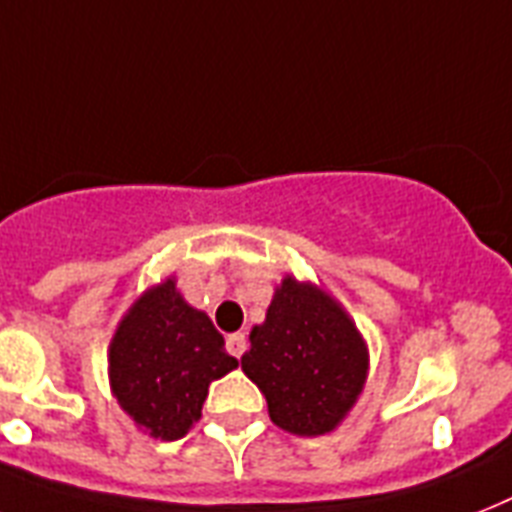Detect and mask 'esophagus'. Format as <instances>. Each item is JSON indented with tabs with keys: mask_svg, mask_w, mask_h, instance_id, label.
I'll return each instance as SVG.
<instances>
[{
	"mask_svg": "<svg viewBox=\"0 0 512 512\" xmlns=\"http://www.w3.org/2000/svg\"><path fill=\"white\" fill-rule=\"evenodd\" d=\"M226 347H228V352H231V355H234V357H242L244 350H247V336H244L242 331H239V334H231L226 339Z\"/></svg>",
	"mask_w": 512,
	"mask_h": 512,
	"instance_id": "1",
	"label": "esophagus"
}]
</instances>
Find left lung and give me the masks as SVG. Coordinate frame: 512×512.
Segmentation results:
<instances>
[{"mask_svg": "<svg viewBox=\"0 0 512 512\" xmlns=\"http://www.w3.org/2000/svg\"><path fill=\"white\" fill-rule=\"evenodd\" d=\"M368 365V344L342 302L292 273L276 286L242 355L270 421L297 436L331 434L363 394Z\"/></svg>", "mask_w": 512, "mask_h": 512, "instance_id": "8db88e82", "label": "left lung"}]
</instances>
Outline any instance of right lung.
<instances>
[{
	"mask_svg": "<svg viewBox=\"0 0 512 512\" xmlns=\"http://www.w3.org/2000/svg\"><path fill=\"white\" fill-rule=\"evenodd\" d=\"M239 365L207 313L178 292L176 276L134 299L110 339V392L136 429L173 442L202 418L215 378Z\"/></svg>",
	"mask_w": 512,
	"mask_h": 512,
	"instance_id": "add662e5",
	"label": "right lung"
}]
</instances>
